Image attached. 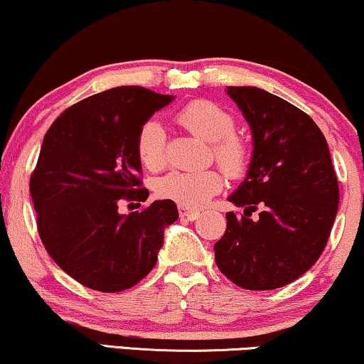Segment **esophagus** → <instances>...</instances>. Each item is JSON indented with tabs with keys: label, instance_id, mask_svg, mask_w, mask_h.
I'll return each mask as SVG.
<instances>
[{
	"label": "esophagus",
	"instance_id": "esophagus-1",
	"mask_svg": "<svg viewBox=\"0 0 364 364\" xmlns=\"http://www.w3.org/2000/svg\"><path fill=\"white\" fill-rule=\"evenodd\" d=\"M178 211H180V216L183 219H189V221H194L199 216V211H194V209H189L186 206H180Z\"/></svg>",
	"mask_w": 364,
	"mask_h": 364
}]
</instances>
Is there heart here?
I'll list each match as a JSON object with an SVG mask.
<instances>
[{"label": "heart", "instance_id": "heart-1", "mask_svg": "<svg viewBox=\"0 0 364 364\" xmlns=\"http://www.w3.org/2000/svg\"><path fill=\"white\" fill-rule=\"evenodd\" d=\"M180 124L203 140L211 141V153L223 171L240 178L249 168V148L235 135L234 117L211 100H193L178 112ZM136 155L146 170L158 171L166 165V133L160 122L146 120L136 133ZM223 188L221 173L214 168L198 171H171L156 183V193L186 208H199Z\"/></svg>", "mask_w": 364, "mask_h": 364}]
</instances>
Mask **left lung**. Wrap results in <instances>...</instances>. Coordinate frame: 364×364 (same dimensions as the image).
I'll list each match as a JSON object with an SVG mask.
<instances>
[{
  "instance_id": "1",
  "label": "left lung",
  "mask_w": 364,
  "mask_h": 364,
  "mask_svg": "<svg viewBox=\"0 0 364 364\" xmlns=\"http://www.w3.org/2000/svg\"><path fill=\"white\" fill-rule=\"evenodd\" d=\"M228 94L252 129L254 155L229 198L245 211L226 213L216 264L242 289L274 290L323 252L340 203L336 173L323 133L304 110L257 87H228Z\"/></svg>"
}]
</instances>
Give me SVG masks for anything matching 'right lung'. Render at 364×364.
Segmentation results:
<instances>
[{"label":"right lung","mask_w":364,"mask_h":364,"mask_svg":"<svg viewBox=\"0 0 364 364\" xmlns=\"http://www.w3.org/2000/svg\"><path fill=\"white\" fill-rule=\"evenodd\" d=\"M171 100L145 87H115L70 105L44 135L29 180L41 242L92 290L115 294L145 279L163 229L178 219L171 199L119 214L120 203L146 201L136 133Z\"/></svg>","instance_id":"add662e5"}]
</instances>
